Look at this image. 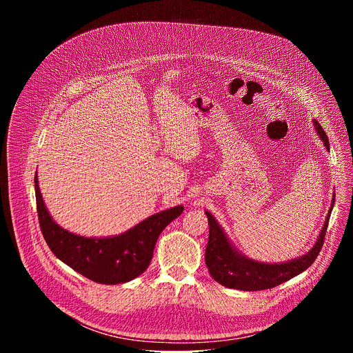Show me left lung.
I'll return each instance as SVG.
<instances>
[{"label":"left lung","mask_w":353,"mask_h":353,"mask_svg":"<svg viewBox=\"0 0 353 353\" xmlns=\"http://www.w3.org/2000/svg\"><path fill=\"white\" fill-rule=\"evenodd\" d=\"M314 130L317 131L320 139L324 142L327 150H330V142L325 131L317 120H313ZM335 204V191L332 194L331 207L324 221L323 229L317 237V241L306 254L297 259L283 261V263H261L250 259L236 248V245L229 240L228 234L214 218V215L205 211L210 225V239L205 250V264L211 276L221 285L229 289L239 290H264L275 288L290 278L306 271L317 259L324 243L328 221L331 211Z\"/></svg>","instance_id":"left-lung-1"}]
</instances>
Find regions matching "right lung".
I'll use <instances>...</instances> for the list:
<instances>
[{"mask_svg":"<svg viewBox=\"0 0 353 353\" xmlns=\"http://www.w3.org/2000/svg\"><path fill=\"white\" fill-rule=\"evenodd\" d=\"M34 192L43 237L53 254L81 275L105 285H117L139 276L149 265L162 230L183 214L177 205L143 219L127 232L108 237H85L61 228L47 211L37 172Z\"/></svg>","mask_w":353,"mask_h":353,"instance_id":"1","label":"right lung"}]
</instances>
